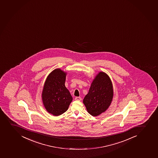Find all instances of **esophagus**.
<instances>
[{"mask_svg": "<svg viewBox=\"0 0 158 158\" xmlns=\"http://www.w3.org/2000/svg\"><path fill=\"white\" fill-rule=\"evenodd\" d=\"M75 100L76 101H81V100L82 98H80V97H76L75 98Z\"/></svg>", "mask_w": 158, "mask_h": 158, "instance_id": "esophagus-1", "label": "esophagus"}]
</instances>
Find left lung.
<instances>
[{"label":"left lung","instance_id":"1","mask_svg":"<svg viewBox=\"0 0 158 158\" xmlns=\"http://www.w3.org/2000/svg\"><path fill=\"white\" fill-rule=\"evenodd\" d=\"M114 96L112 82L104 72L96 75L92 82L83 102L91 115L98 116L104 112L110 105Z\"/></svg>","mask_w":158,"mask_h":158}]
</instances>
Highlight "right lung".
<instances>
[{
    "instance_id": "right-lung-1",
    "label": "right lung",
    "mask_w": 158,
    "mask_h": 158,
    "mask_svg": "<svg viewBox=\"0 0 158 158\" xmlns=\"http://www.w3.org/2000/svg\"><path fill=\"white\" fill-rule=\"evenodd\" d=\"M66 73L57 69L51 73L44 82L42 100L48 112L58 116L66 112L73 101L65 85Z\"/></svg>"
}]
</instances>
